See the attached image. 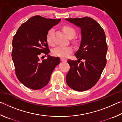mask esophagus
<instances>
[{"label":"esophagus","mask_w":122,"mask_h":122,"mask_svg":"<svg viewBox=\"0 0 122 122\" xmlns=\"http://www.w3.org/2000/svg\"><path fill=\"white\" fill-rule=\"evenodd\" d=\"M61 61L62 62H67V59H66L65 58H63V57H61Z\"/></svg>","instance_id":"obj_1"}]
</instances>
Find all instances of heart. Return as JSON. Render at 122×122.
I'll list each match as a JSON object with an SVG mask.
<instances>
[{
  "mask_svg": "<svg viewBox=\"0 0 122 122\" xmlns=\"http://www.w3.org/2000/svg\"><path fill=\"white\" fill-rule=\"evenodd\" d=\"M63 30L66 36L68 37L74 36L75 34V30L74 28L69 26H65L63 27ZM54 28H51L46 36V40L48 44L50 45H54ZM73 51V48L71 46H59L53 49L52 51L53 54L55 56L61 57H66Z\"/></svg>",
  "mask_w": 122,
  "mask_h": 122,
  "instance_id": "obj_1",
  "label": "heart"
}]
</instances>
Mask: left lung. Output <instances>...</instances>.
<instances>
[{"instance_id": "left-lung-1", "label": "left lung", "mask_w": 122, "mask_h": 122, "mask_svg": "<svg viewBox=\"0 0 122 122\" xmlns=\"http://www.w3.org/2000/svg\"><path fill=\"white\" fill-rule=\"evenodd\" d=\"M81 28V40L75 54L77 61L68 60L70 69L66 82L77 92L89 89L96 84L107 63L108 46L106 34L97 22L86 16L66 19Z\"/></svg>"}]
</instances>
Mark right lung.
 Segmentation results:
<instances>
[{"instance_id":"obj_1","label":"right lung","mask_w":122,"mask_h":122,"mask_svg":"<svg viewBox=\"0 0 122 122\" xmlns=\"http://www.w3.org/2000/svg\"><path fill=\"white\" fill-rule=\"evenodd\" d=\"M60 21L61 19L32 16L19 27L14 36L12 57L15 74L26 87L33 90L44 87L55 67L60 63L59 57L48 55L50 51L46 40L48 30ZM44 54L48 57L41 61L40 57Z\"/></svg>"}]
</instances>
